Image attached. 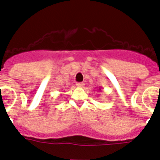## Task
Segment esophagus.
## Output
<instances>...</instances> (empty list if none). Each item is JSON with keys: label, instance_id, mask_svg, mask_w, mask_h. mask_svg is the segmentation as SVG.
<instances>
[{"label": "esophagus", "instance_id": "1", "mask_svg": "<svg viewBox=\"0 0 160 160\" xmlns=\"http://www.w3.org/2000/svg\"><path fill=\"white\" fill-rule=\"evenodd\" d=\"M76 85H77V87H78V88H83L84 82H78Z\"/></svg>", "mask_w": 160, "mask_h": 160}]
</instances>
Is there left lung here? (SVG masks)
Returning a JSON list of instances; mask_svg holds the SVG:
<instances>
[{"label":"left lung","instance_id":"8db88e82","mask_svg":"<svg viewBox=\"0 0 160 160\" xmlns=\"http://www.w3.org/2000/svg\"><path fill=\"white\" fill-rule=\"evenodd\" d=\"M98 90H99V91L101 90V87H100V88H98Z\"/></svg>","mask_w":160,"mask_h":160}]
</instances>
